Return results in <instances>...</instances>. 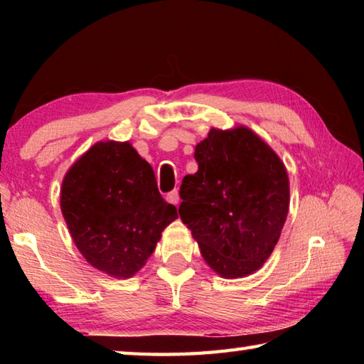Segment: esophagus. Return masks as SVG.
<instances>
[{
	"mask_svg": "<svg viewBox=\"0 0 364 364\" xmlns=\"http://www.w3.org/2000/svg\"><path fill=\"white\" fill-rule=\"evenodd\" d=\"M167 200L170 202V204L178 205V204H180V193H178L176 189L171 191V193L167 196Z\"/></svg>",
	"mask_w": 364,
	"mask_h": 364,
	"instance_id": "1",
	"label": "esophagus"
}]
</instances>
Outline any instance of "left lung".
Returning <instances> with one entry per match:
<instances>
[{
  "label": "left lung",
  "instance_id": "left-lung-1",
  "mask_svg": "<svg viewBox=\"0 0 364 364\" xmlns=\"http://www.w3.org/2000/svg\"><path fill=\"white\" fill-rule=\"evenodd\" d=\"M183 178L180 217L205 263L225 279L249 276L273 254L291 193L286 165L249 127L210 128Z\"/></svg>",
  "mask_w": 364,
  "mask_h": 364
}]
</instances>
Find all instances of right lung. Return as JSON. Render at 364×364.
<instances>
[{"label":"right lung","mask_w":364,"mask_h":364,"mask_svg":"<svg viewBox=\"0 0 364 364\" xmlns=\"http://www.w3.org/2000/svg\"><path fill=\"white\" fill-rule=\"evenodd\" d=\"M60 212L91 267L117 279L133 278L178 218L162 199L154 170L128 141H100L67 170Z\"/></svg>","instance_id":"1"}]
</instances>
